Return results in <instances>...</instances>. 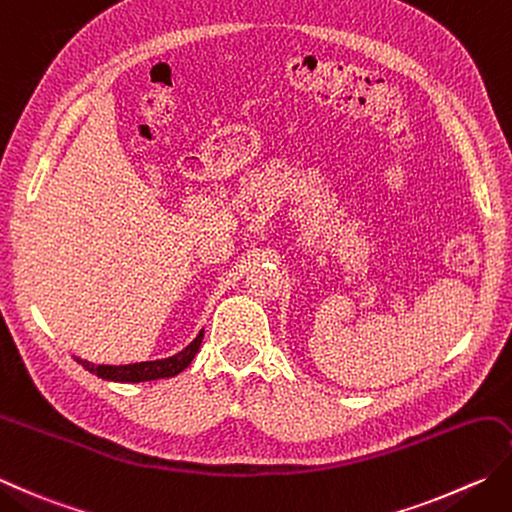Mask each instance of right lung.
<instances>
[{"label": "right lung", "mask_w": 512, "mask_h": 512, "mask_svg": "<svg viewBox=\"0 0 512 512\" xmlns=\"http://www.w3.org/2000/svg\"><path fill=\"white\" fill-rule=\"evenodd\" d=\"M202 339H204V330H199V335L182 350V353H177L168 359H157V362H139V364H126V366H106V364L97 366L79 357L77 362L82 364L88 373L108 379V382H130V384L153 382V379L175 377L182 373V370L195 359L199 346H202Z\"/></svg>", "instance_id": "add662e5"}]
</instances>
